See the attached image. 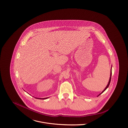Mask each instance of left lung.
Returning a JSON list of instances; mask_svg holds the SVG:
<instances>
[{
    "label": "left lung",
    "mask_w": 128,
    "mask_h": 128,
    "mask_svg": "<svg viewBox=\"0 0 128 128\" xmlns=\"http://www.w3.org/2000/svg\"><path fill=\"white\" fill-rule=\"evenodd\" d=\"M111 74H112V70H111V72H110V81H109V82H108V85H107V86L106 87V88L104 89V90L102 92V93H100L98 96H100V94H102L104 92V91H106V89L108 87V86H109V85H110V81H111Z\"/></svg>",
    "instance_id": "8db88e82"
}]
</instances>
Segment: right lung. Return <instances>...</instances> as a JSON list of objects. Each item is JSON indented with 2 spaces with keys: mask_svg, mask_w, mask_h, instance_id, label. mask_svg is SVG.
<instances>
[{
  "mask_svg": "<svg viewBox=\"0 0 128 128\" xmlns=\"http://www.w3.org/2000/svg\"><path fill=\"white\" fill-rule=\"evenodd\" d=\"M46 98H39V99H42V100H45V99H46Z\"/></svg>",
  "mask_w": 128,
  "mask_h": 128,
  "instance_id": "right-lung-1",
  "label": "right lung"
}]
</instances>
